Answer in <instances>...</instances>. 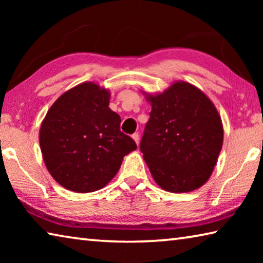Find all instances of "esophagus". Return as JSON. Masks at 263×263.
Segmentation results:
<instances>
[{
	"label": "esophagus",
	"mask_w": 263,
	"mask_h": 263,
	"mask_svg": "<svg viewBox=\"0 0 263 263\" xmlns=\"http://www.w3.org/2000/svg\"><path fill=\"white\" fill-rule=\"evenodd\" d=\"M132 139L136 141L137 145H139V135H138V133H133V135H132Z\"/></svg>",
	"instance_id": "esophagus-1"
}]
</instances>
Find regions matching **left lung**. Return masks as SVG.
<instances>
[{
	"label": "left lung",
	"instance_id": "obj_1",
	"mask_svg": "<svg viewBox=\"0 0 263 263\" xmlns=\"http://www.w3.org/2000/svg\"><path fill=\"white\" fill-rule=\"evenodd\" d=\"M142 94L152 110L140 151L154 181L169 193L201 188L210 179L224 140L215 104L184 81L172 83L162 92Z\"/></svg>",
	"mask_w": 263,
	"mask_h": 263
}]
</instances>
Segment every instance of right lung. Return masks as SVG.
Instances as JSON below:
<instances>
[{
    "mask_svg": "<svg viewBox=\"0 0 263 263\" xmlns=\"http://www.w3.org/2000/svg\"><path fill=\"white\" fill-rule=\"evenodd\" d=\"M110 90L83 82L65 91L48 109L39 144L48 173L74 193H92L114 179L123 158L137 149L109 108Z\"/></svg>",
    "mask_w": 263,
    "mask_h": 263,
    "instance_id": "add662e5",
    "label": "right lung"
}]
</instances>
